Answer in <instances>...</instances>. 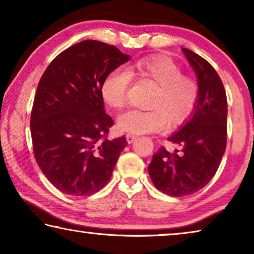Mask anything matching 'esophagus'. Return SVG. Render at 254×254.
<instances>
[{"label":"esophagus","instance_id":"esophagus-1","mask_svg":"<svg viewBox=\"0 0 254 254\" xmlns=\"http://www.w3.org/2000/svg\"><path fill=\"white\" fill-rule=\"evenodd\" d=\"M136 139H137V136L134 135V134H130V133H128V134H127V143L134 142V141H135Z\"/></svg>","mask_w":254,"mask_h":254}]
</instances>
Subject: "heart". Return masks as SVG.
<instances>
[{
  "mask_svg": "<svg viewBox=\"0 0 254 254\" xmlns=\"http://www.w3.org/2000/svg\"><path fill=\"white\" fill-rule=\"evenodd\" d=\"M132 77L156 86L149 102L150 110L130 109L118 119L120 130L132 134L165 131L168 122L179 126L191 117L199 100L198 83L173 60L148 57L136 60L127 69L118 68L103 81L101 93L107 105L121 109L126 105Z\"/></svg>",
  "mask_w": 254,
  "mask_h": 254,
  "instance_id": "heart-1",
  "label": "heart"
}]
</instances>
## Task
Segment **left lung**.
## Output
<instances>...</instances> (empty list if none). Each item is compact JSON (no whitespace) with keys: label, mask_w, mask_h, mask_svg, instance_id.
Returning <instances> with one entry per match:
<instances>
[{"label":"left lung","mask_w":254,"mask_h":254,"mask_svg":"<svg viewBox=\"0 0 254 254\" xmlns=\"http://www.w3.org/2000/svg\"><path fill=\"white\" fill-rule=\"evenodd\" d=\"M183 51L197 75L199 100L192 118L168 137L180 149L169 152L159 148L148 166L156 188L175 197L195 194L210 182L225 152L227 135V101L220 76L199 55Z\"/></svg>","instance_id":"1"}]
</instances>
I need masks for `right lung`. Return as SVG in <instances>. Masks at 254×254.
<instances>
[{
	"label": "right lung",
	"mask_w": 254,
	"mask_h": 254,
	"mask_svg": "<svg viewBox=\"0 0 254 254\" xmlns=\"http://www.w3.org/2000/svg\"><path fill=\"white\" fill-rule=\"evenodd\" d=\"M130 58L115 46L84 40L60 53L41 76L30 119L33 154L64 194H95L127 147L124 135L107 137L114 121L105 113L101 87Z\"/></svg>",
	"instance_id": "1"
}]
</instances>
